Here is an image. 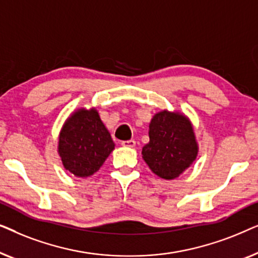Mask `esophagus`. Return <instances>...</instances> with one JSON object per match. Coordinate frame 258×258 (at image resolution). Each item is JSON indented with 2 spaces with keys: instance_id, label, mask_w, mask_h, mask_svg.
Returning <instances> with one entry per match:
<instances>
[{
  "instance_id": "34e87169",
  "label": "esophagus",
  "mask_w": 258,
  "mask_h": 258,
  "mask_svg": "<svg viewBox=\"0 0 258 258\" xmlns=\"http://www.w3.org/2000/svg\"><path fill=\"white\" fill-rule=\"evenodd\" d=\"M121 144L125 148H134L136 146V142L134 140H129V141H122Z\"/></svg>"
}]
</instances>
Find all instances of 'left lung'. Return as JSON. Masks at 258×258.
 I'll list each match as a JSON object with an SVG mask.
<instances>
[{"mask_svg": "<svg viewBox=\"0 0 258 258\" xmlns=\"http://www.w3.org/2000/svg\"><path fill=\"white\" fill-rule=\"evenodd\" d=\"M149 143L142 157L150 170L163 179H175L196 160L199 154L192 123L183 112L162 110L149 124Z\"/></svg>", "mask_w": 258, "mask_h": 258, "instance_id": "1", "label": "left lung"}]
</instances>
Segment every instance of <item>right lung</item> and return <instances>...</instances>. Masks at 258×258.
<instances>
[{"mask_svg": "<svg viewBox=\"0 0 258 258\" xmlns=\"http://www.w3.org/2000/svg\"><path fill=\"white\" fill-rule=\"evenodd\" d=\"M114 149L110 133L95 108L77 109L59 132L58 155L66 170L76 177L93 176Z\"/></svg>", "mask_w": 258, "mask_h": 258, "instance_id": "right-lung-1", "label": "right lung"}]
</instances>
